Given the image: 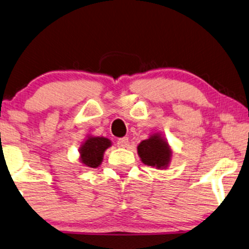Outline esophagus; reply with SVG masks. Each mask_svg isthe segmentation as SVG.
<instances>
[{
	"instance_id": "esophagus-1",
	"label": "esophagus",
	"mask_w": 249,
	"mask_h": 249,
	"mask_svg": "<svg viewBox=\"0 0 249 249\" xmlns=\"http://www.w3.org/2000/svg\"><path fill=\"white\" fill-rule=\"evenodd\" d=\"M117 145L119 148H125V147H127V144H128V138L127 137H124V138H119V139H117Z\"/></svg>"
}]
</instances>
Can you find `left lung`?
Masks as SVG:
<instances>
[{
	"mask_svg": "<svg viewBox=\"0 0 249 249\" xmlns=\"http://www.w3.org/2000/svg\"><path fill=\"white\" fill-rule=\"evenodd\" d=\"M138 154L142 163L157 168L166 167L172 156L167 142L156 133L138 145Z\"/></svg>",
	"mask_w": 249,
	"mask_h": 249,
	"instance_id": "8db88e82",
	"label": "left lung"
}]
</instances>
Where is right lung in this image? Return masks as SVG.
Instances as JSON below:
<instances>
[{
  "mask_svg": "<svg viewBox=\"0 0 249 249\" xmlns=\"http://www.w3.org/2000/svg\"><path fill=\"white\" fill-rule=\"evenodd\" d=\"M110 141L106 138H89L79 149L82 163L89 167H98L101 164L105 150L110 147Z\"/></svg>",
  "mask_w": 249,
  "mask_h": 249,
  "instance_id": "add662e5",
  "label": "right lung"
}]
</instances>
